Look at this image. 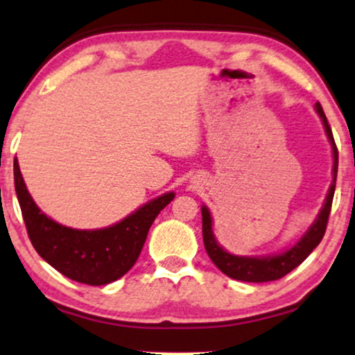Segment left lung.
<instances>
[{
  "label": "left lung",
  "instance_id": "left-lung-1",
  "mask_svg": "<svg viewBox=\"0 0 355 355\" xmlns=\"http://www.w3.org/2000/svg\"><path fill=\"white\" fill-rule=\"evenodd\" d=\"M316 112L321 117V122L324 125V132L328 135V140L333 148V182H331L328 196L323 204V209L320 210L318 217L306 233L298 239V241L288 250H285L279 254L272 256H234L232 252L225 251L217 243V238L211 228V215L210 210L205 205H202V236H204L205 251L217 268L227 274L228 277L243 280V282H270V280L282 279L290 270H293L297 266H300L306 259L308 254L320 245L321 239L324 236L326 225H328V217L331 211V204H333L334 189H336V176H338V148H336L333 132L326 119L323 107L320 103L315 104Z\"/></svg>",
  "mask_w": 355,
  "mask_h": 355
}]
</instances>
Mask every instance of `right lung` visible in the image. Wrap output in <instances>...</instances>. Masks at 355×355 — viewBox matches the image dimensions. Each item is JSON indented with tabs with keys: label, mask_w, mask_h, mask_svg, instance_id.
Wrapping results in <instances>:
<instances>
[{
	"label": "right lung",
	"mask_w": 355,
	"mask_h": 355,
	"mask_svg": "<svg viewBox=\"0 0 355 355\" xmlns=\"http://www.w3.org/2000/svg\"><path fill=\"white\" fill-rule=\"evenodd\" d=\"M15 187L32 246L65 277L87 285H105L125 275L140 256L151 223L174 199V192L156 197L121 222L101 230L60 225L37 207L15 161Z\"/></svg>",
	"instance_id": "1"
}]
</instances>
